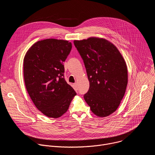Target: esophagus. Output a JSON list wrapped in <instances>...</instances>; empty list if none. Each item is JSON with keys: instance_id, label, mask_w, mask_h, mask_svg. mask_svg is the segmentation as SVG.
Wrapping results in <instances>:
<instances>
[{"instance_id": "34e87169", "label": "esophagus", "mask_w": 155, "mask_h": 155, "mask_svg": "<svg viewBox=\"0 0 155 155\" xmlns=\"http://www.w3.org/2000/svg\"><path fill=\"white\" fill-rule=\"evenodd\" d=\"M73 87H74V88L75 90H78V85H77V84L76 83L73 84Z\"/></svg>"}]
</instances>
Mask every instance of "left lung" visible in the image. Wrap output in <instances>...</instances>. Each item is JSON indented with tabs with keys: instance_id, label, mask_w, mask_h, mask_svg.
<instances>
[{
	"instance_id": "obj_1",
	"label": "left lung",
	"mask_w": 155,
	"mask_h": 155,
	"mask_svg": "<svg viewBox=\"0 0 155 155\" xmlns=\"http://www.w3.org/2000/svg\"><path fill=\"white\" fill-rule=\"evenodd\" d=\"M90 81L84 99L97 116L114 113L122 100L127 84L126 64L117 47L104 38L74 40Z\"/></svg>"
}]
</instances>
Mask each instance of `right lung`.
<instances>
[{"instance_id": "1", "label": "right lung", "mask_w": 155, "mask_h": 155, "mask_svg": "<svg viewBox=\"0 0 155 155\" xmlns=\"http://www.w3.org/2000/svg\"><path fill=\"white\" fill-rule=\"evenodd\" d=\"M71 49L72 43L68 41L45 39L34 43L25 57L26 90L35 107L47 117L62 116L77 95L64 74L63 62Z\"/></svg>"}]
</instances>
